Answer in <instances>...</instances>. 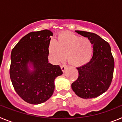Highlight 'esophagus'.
I'll use <instances>...</instances> for the list:
<instances>
[{"label":"esophagus","mask_w":122,"mask_h":122,"mask_svg":"<svg viewBox=\"0 0 122 122\" xmlns=\"http://www.w3.org/2000/svg\"><path fill=\"white\" fill-rule=\"evenodd\" d=\"M66 65H62V66H61V69H62V71L64 72L65 71V70H66Z\"/></svg>","instance_id":"1"}]
</instances>
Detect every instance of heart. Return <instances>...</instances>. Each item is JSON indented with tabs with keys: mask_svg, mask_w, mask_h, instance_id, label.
<instances>
[{
	"mask_svg": "<svg viewBox=\"0 0 122 122\" xmlns=\"http://www.w3.org/2000/svg\"><path fill=\"white\" fill-rule=\"evenodd\" d=\"M50 57L54 62L60 63L66 56L67 62L76 67L87 63L93 53V45L87 37H79L70 32H61L48 47Z\"/></svg>",
	"mask_w": 122,
	"mask_h": 122,
	"instance_id": "obj_1",
	"label": "heart"
}]
</instances>
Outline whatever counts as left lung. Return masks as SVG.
I'll use <instances>...</instances> for the list:
<instances>
[{"label":"left lung","mask_w":122,"mask_h":122,"mask_svg":"<svg viewBox=\"0 0 122 122\" xmlns=\"http://www.w3.org/2000/svg\"><path fill=\"white\" fill-rule=\"evenodd\" d=\"M75 32L90 39L93 45V53L90 62L76 68L79 76L72 83V90L82 98H96L104 93L111 84L114 60L111 46L95 33L81 30Z\"/></svg>","instance_id":"8db88e82"}]
</instances>
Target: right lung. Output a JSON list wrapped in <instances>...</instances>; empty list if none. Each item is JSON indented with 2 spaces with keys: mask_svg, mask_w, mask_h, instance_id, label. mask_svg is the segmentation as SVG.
I'll return each mask as SVG.
<instances>
[{
  "mask_svg": "<svg viewBox=\"0 0 122 122\" xmlns=\"http://www.w3.org/2000/svg\"><path fill=\"white\" fill-rule=\"evenodd\" d=\"M52 35L46 29L30 32L20 40L11 53L10 76L13 86L18 95L30 104L49 100L54 91L55 79L63 74L59 65L48 61Z\"/></svg>",
  "mask_w": 122,
  "mask_h": 122,
  "instance_id": "right-lung-1",
  "label": "right lung"
}]
</instances>
